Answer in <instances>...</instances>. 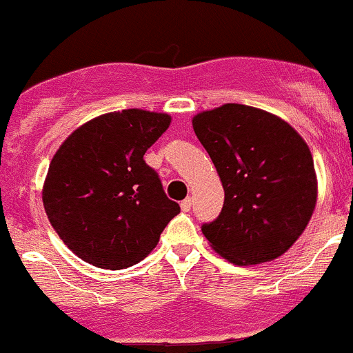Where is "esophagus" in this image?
Masks as SVG:
<instances>
[{"label":"esophagus","instance_id":"esophagus-1","mask_svg":"<svg viewBox=\"0 0 353 353\" xmlns=\"http://www.w3.org/2000/svg\"><path fill=\"white\" fill-rule=\"evenodd\" d=\"M180 208H181V211H190V208H192V197H187L185 199V201H181V204H180Z\"/></svg>","mask_w":353,"mask_h":353}]
</instances>
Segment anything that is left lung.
Here are the masks:
<instances>
[{"label": "left lung", "instance_id": "left-lung-1", "mask_svg": "<svg viewBox=\"0 0 353 353\" xmlns=\"http://www.w3.org/2000/svg\"><path fill=\"white\" fill-rule=\"evenodd\" d=\"M223 190L221 214L202 233L221 257L239 266L283 256L309 225L317 176L302 135L268 111L226 103L192 118Z\"/></svg>", "mask_w": 353, "mask_h": 353}]
</instances>
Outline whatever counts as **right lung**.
Masks as SVG:
<instances>
[{
  "label": "right lung",
  "mask_w": 353,
  "mask_h": 353,
  "mask_svg": "<svg viewBox=\"0 0 353 353\" xmlns=\"http://www.w3.org/2000/svg\"><path fill=\"white\" fill-rule=\"evenodd\" d=\"M172 123L132 108L80 125L58 148L43 185L48 219L65 245L101 270H125L158 245L180 212L144 154Z\"/></svg>",
  "instance_id": "1"
}]
</instances>
